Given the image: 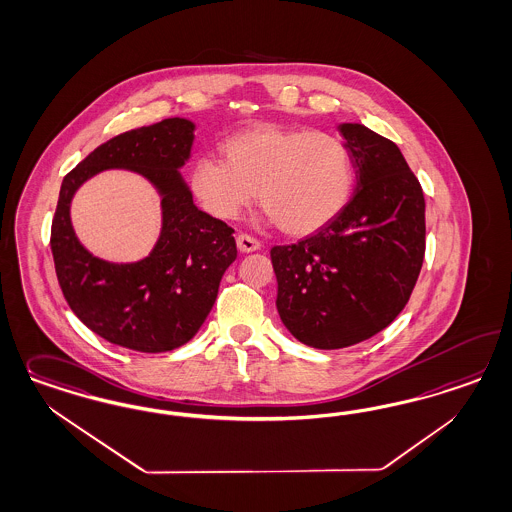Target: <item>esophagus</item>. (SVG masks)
Returning a JSON list of instances; mask_svg holds the SVG:
<instances>
[{"mask_svg":"<svg viewBox=\"0 0 512 512\" xmlns=\"http://www.w3.org/2000/svg\"><path fill=\"white\" fill-rule=\"evenodd\" d=\"M260 247H262V243L256 237H250L248 233H239L237 235V248L241 252H254V250H258Z\"/></svg>","mask_w":512,"mask_h":512,"instance_id":"1","label":"esophagus"}]
</instances>
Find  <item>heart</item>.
Masks as SVG:
<instances>
[{"mask_svg":"<svg viewBox=\"0 0 512 512\" xmlns=\"http://www.w3.org/2000/svg\"><path fill=\"white\" fill-rule=\"evenodd\" d=\"M224 160L201 156L190 169L199 205L231 220L260 194V203L290 235L328 226L347 207L354 164L347 143L322 130L258 126L222 143Z\"/></svg>","mask_w":512,"mask_h":512,"instance_id":"b5f03b06","label":"heart"}]
</instances>
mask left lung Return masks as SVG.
Returning <instances> with one entry per match:
<instances>
[{"label": "left lung", "instance_id": "1", "mask_svg": "<svg viewBox=\"0 0 512 512\" xmlns=\"http://www.w3.org/2000/svg\"><path fill=\"white\" fill-rule=\"evenodd\" d=\"M356 192L328 226L271 248L277 311L303 345L335 350L377 335L403 311L426 252V201L396 143L341 124Z\"/></svg>", "mask_w": 512, "mask_h": 512}]
</instances>
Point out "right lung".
I'll list each match as a JSON object with an SVG mask.
<instances>
[{
    "mask_svg": "<svg viewBox=\"0 0 512 512\" xmlns=\"http://www.w3.org/2000/svg\"><path fill=\"white\" fill-rule=\"evenodd\" d=\"M194 124L165 118L120 133L64 177L52 218L50 248L67 305L86 328L118 347L167 352L188 343L215 305L224 271L237 258L233 230L194 205L179 167L190 156ZM132 168L163 196V231L147 259L111 265L74 237L68 203L103 168Z\"/></svg>",
    "mask_w": 512,
    "mask_h": 512,
    "instance_id": "right-lung-1",
    "label": "right lung"
}]
</instances>
